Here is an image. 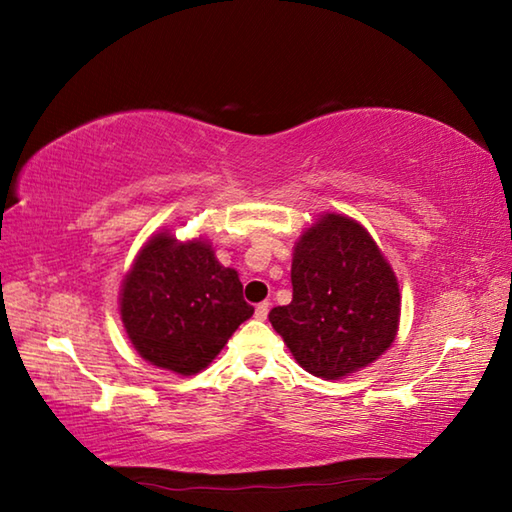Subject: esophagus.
Returning a JSON list of instances; mask_svg holds the SVG:
<instances>
[{
    "instance_id": "34e87169",
    "label": "esophagus",
    "mask_w": 512,
    "mask_h": 512,
    "mask_svg": "<svg viewBox=\"0 0 512 512\" xmlns=\"http://www.w3.org/2000/svg\"><path fill=\"white\" fill-rule=\"evenodd\" d=\"M268 309H271V305H268V302H259V305L255 307V318L257 320H266Z\"/></svg>"
}]
</instances>
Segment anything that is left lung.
Here are the masks:
<instances>
[{"label":"left lung","mask_w":512,"mask_h":512,"mask_svg":"<svg viewBox=\"0 0 512 512\" xmlns=\"http://www.w3.org/2000/svg\"><path fill=\"white\" fill-rule=\"evenodd\" d=\"M293 298L268 320L309 375L343 379L375 363L400 329L402 293L377 241L352 216L325 212L293 246Z\"/></svg>","instance_id":"obj_1"}]
</instances>
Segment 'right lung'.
Masks as SVG:
<instances>
[{
    "instance_id": "add662e5",
    "label": "right lung",
    "mask_w": 512,
    "mask_h": 512,
    "mask_svg": "<svg viewBox=\"0 0 512 512\" xmlns=\"http://www.w3.org/2000/svg\"><path fill=\"white\" fill-rule=\"evenodd\" d=\"M235 268L223 266L210 239L180 241L171 230L146 239L119 291L128 341L151 366L196 375L253 316Z\"/></svg>"
}]
</instances>
